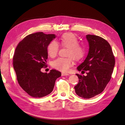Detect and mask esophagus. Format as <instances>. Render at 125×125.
Returning a JSON list of instances; mask_svg holds the SVG:
<instances>
[{
    "label": "esophagus",
    "mask_w": 125,
    "mask_h": 125,
    "mask_svg": "<svg viewBox=\"0 0 125 125\" xmlns=\"http://www.w3.org/2000/svg\"><path fill=\"white\" fill-rule=\"evenodd\" d=\"M62 76H65V75H69V74H68V73H62Z\"/></svg>",
    "instance_id": "1"
}]
</instances>
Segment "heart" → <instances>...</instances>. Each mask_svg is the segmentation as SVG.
I'll return each mask as SVG.
<instances>
[{
    "instance_id": "1",
    "label": "heart",
    "mask_w": 125,
    "mask_h": 125,
    "mask_svg": "<svg viewBox=\"0 0 125 125\" xmlns=\"http://www.w3.org/2000/svg\"><path fill=\"white\" fill-rule=\"evenodd\" d=\"M62 46L68 47L67 58H59L55 60L52 65L55 68L62 72H67L74 65L73 58L80 60L83 57L85 53V48L83 45L78 43L77 37L71 33L63 34L60 39ZM59 50L58 43L52 41L47 46V53L51 57H55L57 55Z\"/></svg>"
}]
</instances>
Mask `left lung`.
<instances>
[{
  "label": "left lung",
  "instance_id": "1",
  "mask_svg": "<svg viewBox=\"0 0 125 125\" xmlns=\"http://www.w3.org/2000/svg\"><path fill=\"white\" fill-rule=\"evenodd\" d=\"M89 50L84 62L77 70L86 75H76L79 82L74 86L77 95L84 99H90L103 91L110 81L115 66V57L111 45L102 37L86 35Z\"/></svg>",
  "mask_w": 125,
  "mask_h": 125
}]
</instances>
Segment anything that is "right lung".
Wrapping results in <instances>:
<instances>
[{
  "label": "right lung",
  "instance_id": "right-lung-1",
  "mask_svg": "<svg viewBox=\"0 0 125 125\" xmlns=\"http://www.w3.org/2000/svg\"><path fill=\"white\" fill-rule=\"evenodd\" d=\"M55 34L37 32L26 36L18 44L13 57V65L19 84L24 91L34 97H42L54 89L60 72L52 69L48 73L41 71L46 66L47 46Z\"/></svg>",
  "mask_w": 125,
  "mask_h": 125
}]
</instances>
